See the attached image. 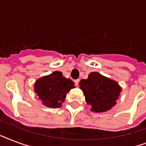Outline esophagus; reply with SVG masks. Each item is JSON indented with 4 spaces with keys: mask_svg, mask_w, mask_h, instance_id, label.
<instances>
[{
    "mask_svg": "<svg viewBox=\"0 0 146 146\" xmlns=\"http://www.w3.org/2000/svg\"><path fill=\"white\" fill-rule=\"evenodd\" d=\"M79 82H80V80H74V82H75L76 86H78V85H79Z\"/></svg>",
    "mask_w": 146,
    "mask_h": 146,
    "instance_id": "34e87169",
    "label": "esophagus"
}]
</instances>
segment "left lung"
<instances>
[{"instance_id":"left-lung-1","label":"left lung","mask_w":146,"mask_h":146,"mask_svg":"<svg viewBox=\"0 0 146 146\" xmlns=\"http://www.w3.org/2000/svg\"><path fill=\"white\" fill-rule=\"evenodd\" d=\"M80 86L86 101L95 112L110 110L116 104V100L121 92L117 82L96 72L90 73L87 80H81Z\"/></svg>"}]
</instances>
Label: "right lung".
<instances>
[{
    "label": "right lung",
    "mask_w": 146,
    "mask_h": 146,
    "mask_svg": "<svg viewBox=\"0 0 146 146\" xmlns=\"http://www.w3.org/2000/svg\"><path fill=\"white\" fill-rule=\"evenodd\" d=\"M75 88L74 82L58 71L41 78L35 84V92L43 104L50 108H60L66 93Z\"/></svg>",
    "instance_id": "1"
}]
</instances>
